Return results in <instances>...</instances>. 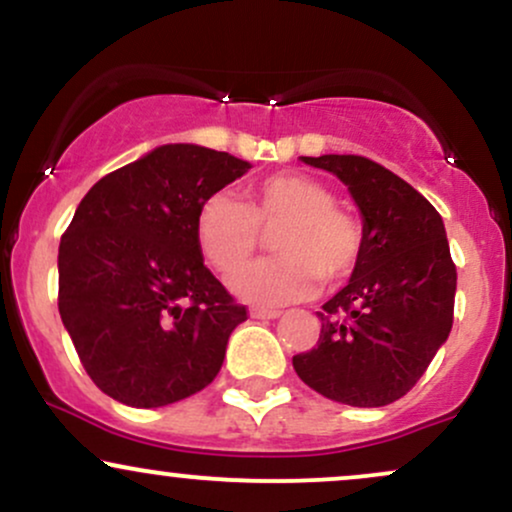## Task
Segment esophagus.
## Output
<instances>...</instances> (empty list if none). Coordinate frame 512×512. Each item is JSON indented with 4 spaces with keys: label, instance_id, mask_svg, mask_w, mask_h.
<instances>
[{
    "label": "esophagus",
    "instance_id": "obj_1",
    "mask_svg": "<svg viewBox=\"0 0 512 512\" xmlns=\"http://www.w3.org/2000/svg\"><path fill=\"white\" fill-rule=\"evenodd\" d=\"M281 310H269V308H250V317H255V320H274V317H279Z\"/></svg>",
    "mask_w": 512,
    "mask_h": 512
}]
</instances>
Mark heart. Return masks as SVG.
Segmentation results:
<instances>
[{
    "label": "heart",
    "mask_w": 512,
    "mask_h": 512,
    "mask_svg": "<svg viewBox=\"0 0 512 512\" xmlns=\"http://www.w3.org/2000/svg\"><path fill=\"white\" fill-rule=\"evenodd\" d=\"M277 255L231 274V289L255 305H284L310 296L320 279L339 284L358 267L363 228L334 195L308 175L284 173L245 190L240 202L214 192L195 219L199 252L219 272H231L256 249L260 230H271Z\"/></svg>",
    "instance_id": "heart-1"
}]
</instances>
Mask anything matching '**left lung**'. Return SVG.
Here are the masks:
<instances>
[{
	"mask_svg": "<svg viewBox=\"0 0 512 512\" xmlns=\"http://www.w3.org/2000/svg\"><path fill=\"white\" fill-rule=\"evenodd\" d=\"M349 187L363 252L349 284L322 305L320 339L293 368L349 407H385L419 383L452 330L457 269L443 219L399 175L354 154L301 156Z\"/></svg>",
	"mask_w": 512,
	"mask_h": 512,
	"instance_id": "left-lung-1",
	"label": "left lung"
}]
</instances>
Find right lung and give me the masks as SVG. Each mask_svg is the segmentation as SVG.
<instances>
[{"instance_id":"1","label":"right lung","mask_w":512,"mask_h":512,"mask_svg":"<svg viewBox=\"0 0 512 512\" xmlns=\"http://www.w3.org/2000/svg\"><path fill=\"white\" fill-rule=\"evenodd\" d=\"M250 163L166 144L101 178L60 240V315L81 366L108 397L154 409L204 390L245 305L204 267L202 202Z\"/></svg>"}]
</instances>
